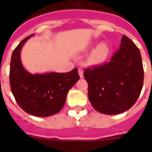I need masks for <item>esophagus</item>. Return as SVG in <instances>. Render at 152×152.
Listing matches in <instances>:
<instances>
[{
	"mask_svg": "<svg viewBox=\"0 0 152 152\" xmlns=\"http://www.w3.org/2000/svg\"><path fill=\"white\" fill-rule=\"evenodd\" d=\"M78 72H79V75H80V78H83L84 77V71L81 67H80L79 69H78Z\"/></svg>",
	"mask_w": 152,
	"mask_h": 152,
	"instance_id": "34e87169",
	"label": "esophagus"
}]
</instances>
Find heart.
<instances>
[{"label": "heart", "instance_id": "b5f03b06", "mask_svg": "<svg viewBox=\"0 0 152 152\" xmlns=\"http://www.w3.org/2000/svg\"><path fill=\"white\" fill-rule=\"evenodd\" d=\"M109 54V46L105 43L100 44L89 54L88 62L91 65L103 63Z\"/></svg>", "mask_w": 152, "mask_h": 152}]
</instances>
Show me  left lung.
Masks as SVG:
<instances>
[{"label": "left lung", "instance_id": "8db88e82", "mask_svg": "<svg viewBox=\"0 0 152 152\" xmlns=\"http://www.w3.org/2000/svg\"><path fill=\"white\" fill-rule=\"evenodd\" d=\"M84 76L93 107L99 112L116 115L131 108L140 95L144 72L137 45L123 36L119 50L111 59L86 68Z\"/></svg>", "mask_w": 152, "mask_h": 152}]
</instances>
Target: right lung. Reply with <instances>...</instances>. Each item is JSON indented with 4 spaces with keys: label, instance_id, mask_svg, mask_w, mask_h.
<instances>
[{
    "label": "right lung",
    "instance_id": "1",
    "mask_svg": "<svg viewBox=\"0 0 152 152\" xmlns=\"http://www.w3.org/2000/svg\"><path fill=\"white\" fill-rule=\"evenodd\" d=\"M33 34L22 40L13 51L10 68L12 94L23 111L39 117L59 112L66 102L69 89L80 79L76 67L66 73L31 74L23 66L20 51Z\"/></svg>",
    "mask_w": 152,
    "mask_h": 152
}]
</instances>
